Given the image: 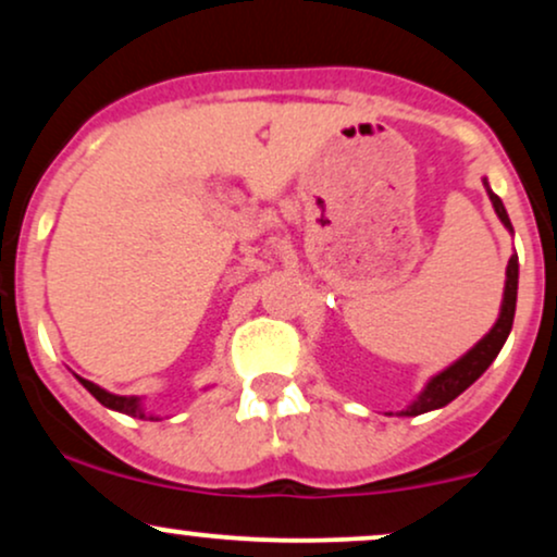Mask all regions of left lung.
<instances>
[{"mask_svg":"<svg viewBox=\"0 0 557 557\" xmlns=\"http://www.w3.org/2000/svg\"><path fill=\"white\" fill-rule=\"evenodd\" d=\"M484 188H487L492 207H495V214L500 216L505 230H508V233H513V225H510L508 212H505L500 196L492 194L487 177H484ZM516 296H519V257L513 253V257L508 259V270H505V290H503L500 317H497V322L492 324V330L474 345V348L466 350L461 359H458L456 363H450V367L443 369V372L434 374L432 380L426 382V387L419 393V398L413 400L406 411H400L403 417H419V413H426V411H434V408L447 406V403L456 400L466 387L474 385L479 376L487 372V367L497 359V354H500L505 341H508L510 327H513Z\"/></svg>","mask_w":557,"mask_h":557,"instance_id":"obj_1","label":"left lung"}]
</instances>
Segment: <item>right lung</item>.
Masks as SVG:
<instances>
[{"label":"right lung","mask_w":557,"mask_h":557,"mask_svg":"<svg viewBox=\"0 0 557 557\" xmlns=\"http://www.w3.org/2000/svg\"><path fill=\"white\" fill-rule=\"evenodd\" d=\"M78 382H81L83 387L88 389V393L94 395L96 400L101 403V406L112 408V411L127 413V417H133V419H151V421L159 419V417H154V413L144 411V403H140V398H136V395H114V393H107L104 387L94 385V382L83 380V376H78Z\"/></svg>","instance_id":"right-lung-1"}]
</instances>
